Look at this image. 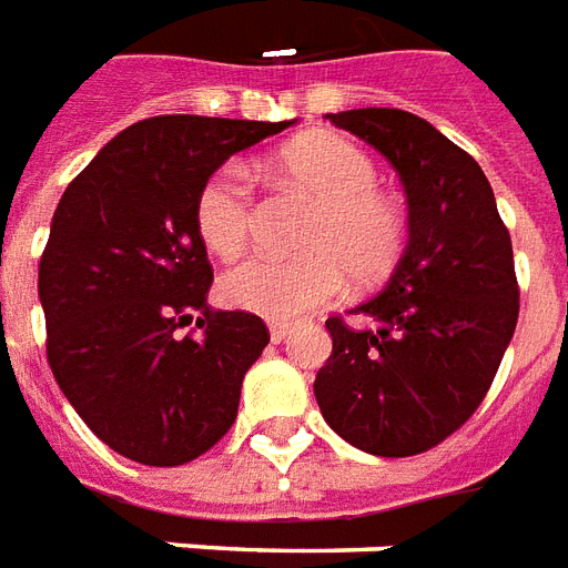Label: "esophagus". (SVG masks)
Wrapping results in <instances>:
<instances>
[{
    "label": "esophagus",
    "instance_id": "obj_1",
    "mask_svg": "<svg viewBox=\"0 0 568 568\" xmlns=\"http://www.w3.org/2000/svg\"><path fill=\"white\" fill-rule=\"evenodd\" d=\"M292 334V325H283V322H273L271 325V339L273 343H283L285 337Z\"/></svg>",
    "mask_w": 568,
    "mask_h": 568
}]
</instances>
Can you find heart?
I'll list each match as a JSON object with an SVG mask.
<instances>
[{"instance_id": "heart-1", "label": "heart", "mask_w": 568, "mask_h": 568, "mask_svg": "<svg viewBox=\"0 0 568 568\" xmlns=\"http://www.w3.org/2000/svg\"><path fill=\"white\" fill-rule=\"evenodd\" d=\"M276 174L316 201L301 231L295 258H250L222 276L225 301L273 322H292L331 304L346 273L358 288L388 280L409 243V213L400 199L379 189V165L361 146L334 134L288 144ZM258 201L250 168L229 159L199 189L195 225L220 258H237L252 241Z\"/></svg>"}]
</instances>
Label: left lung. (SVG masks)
<instances>
[{"label": "left lung", "instance_id": "obj_1", "mask_svg": "<svg viewBox=\"0 0 568 568\" xmlns=\"http://www.w3.org/2000/svg\"><path fill=\"white\" fill-rule=\"evenodd\" d=\"M327 120L376 146L400 174L409 243L388 285L355 316L327 318L334 348L316 373L325 422L376 457L434 448L485 400L518 325L511 237L494 189L469 153L397 108Z\"/></svg>", "mask_w": 568, "mask_h": 568}]
</instances>
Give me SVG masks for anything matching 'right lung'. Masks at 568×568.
Listing matches in <instances>:
<instances>
[{"instance_id": "add662e5", "label": "right lung", "mask_w": 568, "mask_h": 568, "mask_svg": "<svg viewBox=\"0 0 568 568\" xmlns=\"http://www.w3.org/2000/svg\"><path fill=\"white\" fill-rule=\"evenodd\" d=\"M292 123L150 116L62 192L38 264L48 364L74 413L129 460L189 464L237 418L271 334L252 313L207 306L195 199L229 155ZM192 312L202 334L180 335Z\"/></svg>"}]
</instances>
